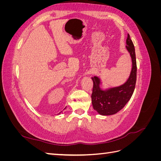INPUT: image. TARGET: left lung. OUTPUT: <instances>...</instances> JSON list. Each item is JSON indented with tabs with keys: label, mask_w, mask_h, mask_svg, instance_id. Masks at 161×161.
Returning <instances> with one entry per match:
<instances>
[{
	"label": "left lung",
	"mask_w": 161,
	"mask_h": 161,
	"mask_svg": "<svg viewBox=\"0 0 161 161\" xmlns=\"http://www.w3.org/2000/svg\"><path fill=\"white\" fill-rule=\"evenodd\" d=\"M126 49L131 58L132 67L129 78L124 84L119 86L102 89V82L99 77H92L93 88L91 95L93 109L101 115H111L119 111L133 95L136 82V60L135 48L129 34L126 40Z\"/></svg>",
	"instance_id": "8db88e82"
}]
</instances>
